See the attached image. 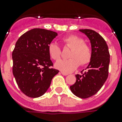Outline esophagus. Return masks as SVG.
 <instances>
[{
  "label": "esophagus",
  "instance_id": "obj_1",
  "mask_svg": "<svg viewBox=\"0 0 122 122\" xmlns=\"http://www.w3.org/2000/svg\"><path fill=\"white\" fill-rule=\"evenodd\" d=\"M61 73L63 75H65V76H66V75H68V73L64 72V71H61Z\"/></svg>",
  "mask_w": 122,
  "mask_h": 122
}]
</instances>
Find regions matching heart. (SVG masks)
Segmentation results:
<instances>
[{"mask_svg": "<svg viewBox=\"0 0 122 122\" xmlns=\"http://www.w3.org/2000/svg\"><path fill=\"white\" fill-rule=\"evenodd\" d=\"M63 44L67 47L71 48L68 54V59L59 60L56 63L57 69L66 73H71L75 70L80 65L84 66L90 63L92 59V50L89 44L81 37L71 35L62 39ZM48 53L50 57L54 61L60 59L61 49L56 43L52 42L48 46Z\"/></svg>", "mask_w": 122, "mask_h": 122, "instance_id": "b5f03b06", "label": "heart"}]
</instances>
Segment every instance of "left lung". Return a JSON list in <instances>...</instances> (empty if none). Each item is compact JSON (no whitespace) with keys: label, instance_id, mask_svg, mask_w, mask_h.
I'll return each instance as SVG.
<instances>
[{"label":"left lung","instance_id":"left-lung-1","mask_svg":"<svg viewBox=\"0 0 122 122\" xmlns=\"http://www.w3.org/2000/svg\"><path fill=\"white\" fill-rule=\"evenodd\" d=\"M79 30L91 41L92 56L85 71L75 75L76 82L70 89L76 96L86 99L96 94L107 80L110 55L106 41L98 33L90 29Z\"/></svg>","mask_w":122,"mask_h":122}]
</instances>
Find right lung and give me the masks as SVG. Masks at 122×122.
Masks as SVG:
<instances>
[{"label":"right lung","mask_w":122,"mask_h":122,"mask_svg":"<svg viewBox=\"0 0 122 122\" xmlns=\"http://www.w3.org/2000/svg\"><path fill=\"white\" fill-rule=\"evenodd\" d=\"M57 33L34 28L19 38L12 51V73L18 87L30 97H39L47 91L52 79L59 70L51 68L53 63L48 46Z\"/></svg>","instance_id":"add662e5"}]
</instances>
